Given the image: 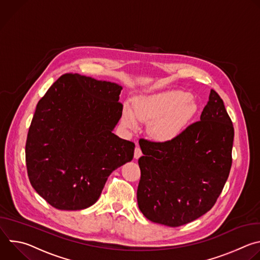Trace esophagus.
Returning <instances> with one entry per match:
<instances>
[{
    "mask_svg": "<svg viewBox=\"0 0 260 260\" xmlns=\"http://www.w3.org/2000/svg\"><path fill=\"white\" fill-rule=\"evenodd\" d=\"M142 156V151H141V148L139 146H136L135 148V158L138 159Z\"/></svg>",
    "mask_w": 260,
    "mask_h": 260,
    "instance_id": "obj_1",
    "label": "esophagus"
}]
</instances>
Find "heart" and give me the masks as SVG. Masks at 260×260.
Masks as SVG:
<instances>
[{"label":"heart","instance_id":"obj_1","mask_svg":"<svg viewBox=\"0 0 260 260\" xmlns=\"http://www.w3.org/2000/svg\"><path fill=\"white\" fill-rule=\"evenodd\" d=\"M199 110L198 104L186 92L167 90L139 95L134 106L126 102L122 107L124 127L137 131L140 122H149L148 133L158 142H170L182 135Z\"/></svg>","mask_w":260,"mask_h":260}]
</instances>
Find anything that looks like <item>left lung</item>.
<instances>
[{
	"label": "left lung",
	"instance_id": "obj_1",
	"mask_svg": "<svg viewBox=\"0 0 260 260\" xmlns=\"http://www.w3.org/2000/svg\"><path fill=\"white\" fill-rule=\"evenodd\" d=\"M234 125L211 89L201 120L170 142L140 139L137 200L143 215L171 228L187 224L215 205L232 168Z\"/></svg>",
	"mask_w": 260,
	"mask_h": 260
}]
</instances>
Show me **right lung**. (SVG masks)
<instances>
[{
    "label": "right lung",
    "instance_id": "right-lung-1",
    "mask_svg": "<svg viewBox=\"0 0 260 260\" xmlns=\"http://www.w3.org/2000/svg\"><path fill=\"white\" fill-rule=\"evenodd\" d=\"M122 86L64 74L37 104L25 144L34 189L58 210L92 206L135 144L113 134L122 115Z\"/></svg>",
    "mask_w": 260,
    "mask_h": 260
}]
</instances>
